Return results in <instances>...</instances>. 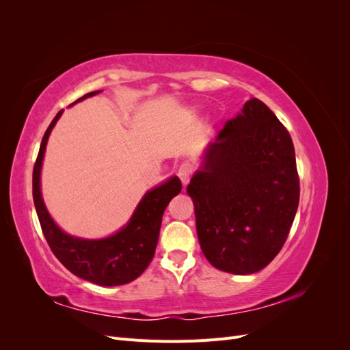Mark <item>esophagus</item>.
Listing matches in <instances>:
<instances>
[{"instance_id": "obj_1", "label": "esophagus", "mask_w": 350, "mask_h": 350, "mask_svg": "<svg viewBox=\"0 0 350 350\" xmlns=\"http://www.w3.org/2000/svg\"><path fill=\"white\" fill-rule=\"evenodd\" d=\"M193 174H194V166L191 163H183L181 166L178 167V171H176V175L179 176V179H181V183L184 185L188 184L189 178H191Z\"/></svg>"}]
</instances>
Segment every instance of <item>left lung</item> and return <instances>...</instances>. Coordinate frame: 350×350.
<instances>
[{"label":"left lung","mask_w":350,"mask_h":350,"mask_svg":"<svg viewBox=\"0 0 350 350\" xmlns=\"http://www.w3.org/2000/svg\"><path fill=\"white\" fill-rule=\"evenodd\" d=\"M211 266L252 274L278 256L299 204L291 134L266 103L245 102L207 146L187 187Z\"/></svg>","instance_id":"left-lung-1"}]
</instances>
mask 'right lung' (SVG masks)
Segmentation results:
<instances>
[{"mask_svg":"<svg viewBox=\"0 0 350 350\" xmlns=\"http://www.w3.org/2000/svg\"><path fill=\"white\" fill-rule=\"evenodd\" d=\"M100 92H90L74 103L92 98ZM62 112L64 111L57 113L45 131L33 167V201L42 232L54 256L77 278L99 286L130 283L147 269L154 256L163 211L169 201L181 193V179L172 176L147 191L137 204L129 224L111 237L84 239L66 234L48 213L40 193V171L46 143Z\"/></svg>","mask_w":350,"mask_h":350,"instance_id":"add662e5","label":"right lung"}]
</instances>
